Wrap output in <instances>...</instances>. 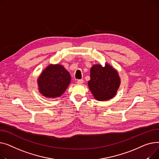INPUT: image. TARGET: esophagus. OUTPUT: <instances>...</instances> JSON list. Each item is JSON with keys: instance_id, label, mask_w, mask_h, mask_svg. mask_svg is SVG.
Listing matches in <instances>:
<instances>
[{"instance_id": "esophagus-1", "label": "esophagus", "mask_w": 159, "mask_h": 159, "mask_svg": "<svg viewBox=\"0 0 159 159\" xmlns=\"http://www.w3.org/2000/svg\"><path fill=\"white\" fill-rule=\"evenodd\" d=\"M77 83H78V84H82V83H83V80H78L77 81Z\"/></svg>"}]
</instances>
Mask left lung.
<instances>
[{
	"label": "left lung",
	"instance_id": "8db88e82",
	"mask_svg": "<svg viewBox=\"0 0 159 159\" xmlns=\"http://www.w3.org/2000/svg\"><path fill=\"white\" fill-rule=\"evenodd\" d=\"M90 76L89 88L96 100L107 101L116 95L120 79L117 70L110 64L105 63L104 67L101 64L94 65L90 69Z\"/></svg>",
	"mask_w": 159,
	"mask_h": 159
}]
</instances>
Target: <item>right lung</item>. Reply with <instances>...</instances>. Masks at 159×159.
I'll use <instances>...</instances> for the list:
<instances>
[{
    "instance_id": "add662e5",
    "label": "right lung",
    "mask_w": 159,
    "mask_h": 159,
    "mask_svg": "<svg viewBox=\"0 0 159 159\" xmlns=\"http://www.w3.org/2000/svg\"><path fill=\"white\" fill-rule=\"evenodd\" d=\"M71 81L69 72L60 64H50L37 79L40 94L49 98L61 96L69 87Z\"/></svg>"
}]
</instances>
